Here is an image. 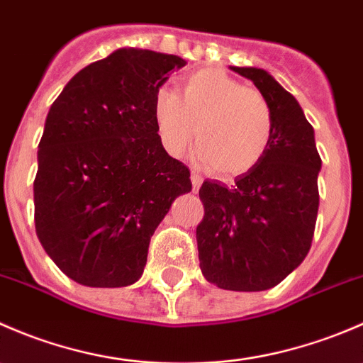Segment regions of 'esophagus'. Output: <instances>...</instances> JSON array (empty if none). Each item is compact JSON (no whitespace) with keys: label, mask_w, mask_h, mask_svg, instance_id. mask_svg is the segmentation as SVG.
<instances>
[{"label":"esophagus","mask_w":363,"mask_h":363,"mask_svg":"<svg viewBox=\"0 0 363 363\" xmlns=\"http://www.w3.org/2000/svg\"><path fill=\"white\" fill-rule=\"evenodd\" d=\"M202 175L199 172H191V184H193V191H199L200 184H202Z\"/></svg>","instance_id":"obj_1"}]
</instances>
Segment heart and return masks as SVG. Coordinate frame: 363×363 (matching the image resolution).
Wrapping results in <instances>:
<instances>
[{
  "label": "heart",
  "mask_w": 363,
  "mask_h": 363,
  "mask_svg": "<svg viewBox=\"0 0 363 363\" xmlns=\"http://www.w3.org/2000/svg\"><path fill=\"white\" fill-rule=\"evenodd\" d=\"M158 137L181 156L196 131V158L221 177L247 174L265 158L276 121L270 101L219 68H202L182 80L181 96L160 87L152 101Z\"/></svg>",
  "instance_id": "1"
}]
</instances>
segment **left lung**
I'll return each mask as SVG.
<instances>
[{
	"label": "left lung",
	"mask_w": 363,
	"mask_h": 363,
	"mask_svg": "<svg viewBox=\"0 0 363 363\" xmlns=\"http://www.w3.org/2000/svg\"><path fill=\"white\" fill-rule=\"evenodd\" d=\"M230 68L252 80L270 101L276 130L265 158L232 186L203 181L199 259L205 279L218 288L263 291L290 276L311 250L321 158L294 94L265 69Z\"/></svg>",
	"instance_id": "8db88e82"
}]
</instances>
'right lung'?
Returning a JSON list of instances; mask_svg holds the SVG:
<instances>
[{
	"label": "right lung",
	"instance_id": "1",
	"mask_svg": "<svg viewBox=\"0 0 363 363\" xmlns=\"http://www.w3.org/2000/svg\"><path fill=\"white\" fill-rule=\"evenodd\" d=\"M186 61L117 49L72 77L47 113L38 144L35 226L69 279L91 288L137 283L151 237L189 168L168 156L152 117L156 91Z\"/></svg>",
	"mask_w": 363,
	"mask_h": 363
}]
</instances>
